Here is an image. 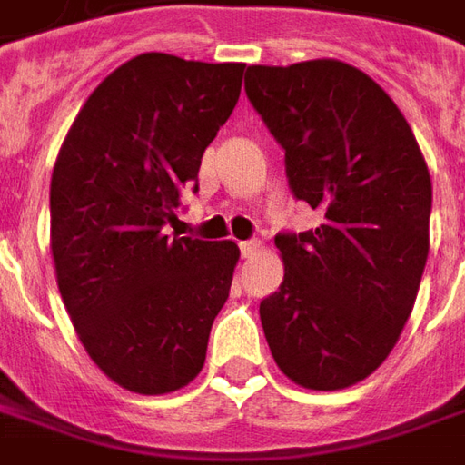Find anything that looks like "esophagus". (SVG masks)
<instances>
[{"instance_id": "obj_1", "label": "esophagus", "mask_w": 465, "mask_h": 465, "mask_svg": "<svg viewBox=\"0 0 465 465\" xmlns=\"http://www.w3.org/2000/svg\"><path fill=\"white\" fill-rule=\"evenodd\" d=\"M239 249H242L243 259H252V256L259 252V242H242L239 243Z\"/></svg>"}]
</instances>
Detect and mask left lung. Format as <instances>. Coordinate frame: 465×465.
<instances>
[{"label":"left lung","mask_w":465,"mask_h":465,"mask_svg":"<svg viewBox=\"0 0 465 465\" xmlns=\"http://www.w3.org/2000/svg\"><path fill=\"white\" fill-rule=\"evenodd\" d=\"M243 90L284 148L294 199L324 213L274 239L284 282L259 304L266 342L292 382L342 391L382 365L413 312L430 173L398 105L352 64H252Z\"/></svg>","instance_id":"8db88e82"}]
</instances>
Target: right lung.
Here are the masks:
<instances>
[{
	"mask_svg": "<svg viewBox=\"0 0 465 465\" xmlns=\"http://www.w3.org/2000/svg\"><path fill=\"white\" fill-rule=\"evenodd\" d=\"M243 63L145 52L87 97L50 183L57 287L80 342L120 388L163 395L203 368L239 246L165 236L232 115Z\"/></svg>",
	"mask_w": 465,
	"mask_h": 465,
	"instance_id": "1",
	"label": "right lung"
}]
</instances>
